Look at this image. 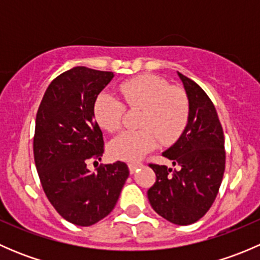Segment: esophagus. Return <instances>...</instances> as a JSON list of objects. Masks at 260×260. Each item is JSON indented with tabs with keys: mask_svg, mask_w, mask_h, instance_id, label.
Here are the masks:
<instances>
[{
	"mask_svg": "<svg viewBox=\"0 0 260 260\" xmlns=\"http://www.w3.org/2000/svg\"><path fill=\"white\" fill-rule=\"evenodd\" d=\"M141 166H142V164H140V162H129V164H128V169H129L131 174H135L136 170Z\"/></svg>",
	"mask_w": 260,
	"mask_h": 260,
	"instance_id": "obj_1",
	"label": "esophagus"
}]
</instances>
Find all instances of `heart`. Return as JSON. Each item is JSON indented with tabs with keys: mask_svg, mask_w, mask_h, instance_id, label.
Wrapping results in <instances>:
<instances>
[{
	"mask_svg": "<svg viewBox=\"0 0 260 260\" xmlns=\"http://www.w3.org/2000/svg\"><path fill=\"white\" fill-rule=\"evenodd\" d=\"M124 104L141 109L140 131H124L109 142L108 153L113 158L136 161L158 145L175 142L182 135L190 115V102L185 91L170 85L156 75H141L119 85ZM124 104L107 91L96 95L93 115L99 127L115 132L122 124Z\"/></svg>",
	"mask_w": 260,
	"mask_h": 260,
	"instance_id": "heart-1",
	"label": "heart"
}]
</instances>
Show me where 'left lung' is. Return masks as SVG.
Wrapping results in <instances>:
<instances>
[{
	"label": "left lung",
	"mask_w": 260,
	"mask_h": 260,
	"mask_svg": "<svg viewBox=\"0 0 260 260\" xmlns=\"http://www.w3.org/2000/svg\"><path fill=\"white\" fill-rule=\"evenodd\" d=\"M177 74L190 102V115L181 137L162 156L180 170L149 164L156 182L147 196L162 217L190 225L209 211L219 192L225 171L224 132L208 94L190 78Z\"/></svg>",
	"instance_id": "8db88e82"
}]
</instances>
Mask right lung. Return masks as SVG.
<instances>
[{
    "instance_id": "right-lung-1",
    "label": "right lung",
    "mask_w": 260,
    "mask_h": 260,
    "mask_svg": "<svg viewBox=\"0 0 260 260\" xmlns=\"http://www.w3.org/2000/svg\"><path fill=\"white\" fill-rule=\"evenodd\" d=\"M112 72L75 67L50 83L36 114L34 158L46 198L65 220L90 226L114 209L129 175L124 162L86 169L104 152L93 103Z\"/></svg>"
}]
</instances>
